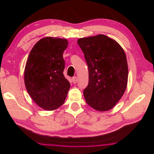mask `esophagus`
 <instances>
[{"instance_id":"34e87169","label":"esophagus","mask_w":154,"mask_h":154,"mask_svg":"<svg viewBox=\"0 0 154 154\" xmlns=\"http://www.w3.org/2000/svg\"><path fill=\"white\" fill-rule=\"evenodd\" d=\"M72 82H73V83H76L77 82V77H72Z\"/></svg>"}]
</instances>
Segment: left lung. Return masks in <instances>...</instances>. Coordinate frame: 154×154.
Instances as JSON below:
<instances>
[{"mask_svg":"<svg viewBox=\"0 0 154 154\" xmlns=\"http://www.w3.org/2000/svg\"><path fill=\"white\" fill-rule=\"evenodd\" d=\"M77 43L84 54L89 71V82L83 90L85 100L96 111L110 110L127 87L126 54L117 41L104 35L81 38Z\"/></svg>","mask_w":154,"mask_h":154,"instance_id":"1","label":"left lung"}]
</instances>
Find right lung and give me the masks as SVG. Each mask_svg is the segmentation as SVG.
<instances>
[{
  "instance_id": "right-lung-1",
  "label": "right lung",
  "mask_w": 154,
  "mask_h": 154,
  "mask_svg": "<svg viewBox=\"0 0 154 154\" xmlns=\"http://www.w3.org/2000/svg\"><path fill=\"white\" fill-rule=\"evenodd\" d=\"M65 38L47 36L36 43L30 51L24 70V83L35 103L47 111L63 105L70 88L64 77Z\"/></svg>"
}]
</instances>
